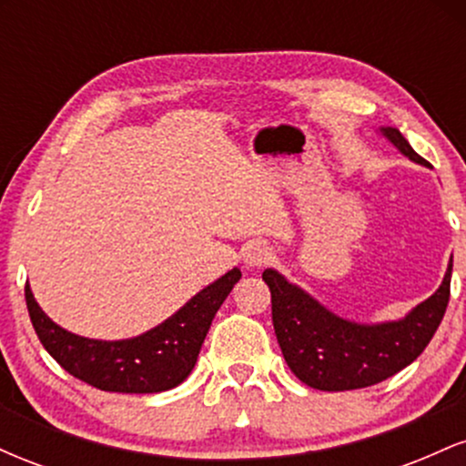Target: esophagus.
Masks as SVG:
<instances>
[{"label": "esophagus", "mask_w": 466, "mask_h": 466, "mask_svg": "<svg viewBox=\"0 0 466 466\" xmlns=\"http://www.w3.org/2000/svg\"><path fill=\"white\" fill-rule=\"evenodd\" d=\"M271 248L263 240H251V243L245 245L243 249H240V260H243V265L248 267V269H254V267H263L271 260Z\"/></svg>", "instance_id": "1"}]
</instances>
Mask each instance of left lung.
Wrapping results in <instances>:
<instances>
[{
	"mask_svg": "<svg viewBox=\"0 0 466 466\" xmlns=\"http://www.w3.org/2000/svg\"><path fill=\"white\" fill-rule=\"evenodd\" d=\"M379 131L411 162L430 166L399 129L381 127ZM451 267L453 260H449L441 287L405 318L377 324L339 318L302 287L289 282L280 271L265 269L263 280L271 291V319L287 366L309 388L324 392L386 381L425 350L441 326L449 302Z\"/></svg>",
	"mask_w": 466,
	"mask_h": 466,
	"instance_id": "8db88e82",
	"label": "left lung"
}]
</instances>
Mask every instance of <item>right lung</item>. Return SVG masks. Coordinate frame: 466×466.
Returning <instances> with one entry per match:
<instances>
[{"label": "right lung", "mask_w": 466, "mask_h": 466, "mask_svg": "<svg viewBox=\"0 0 466 466\" xmlns=\"http://www.w3.org/2000/svg\"><path fill=\"white\" fill-rule=\"evenodd\" d=\"M238 280L240 269L234 267L162 324L116 341L89 339L61 329L36 304L30 285H25V304L44 349L69 374L105 392L153 394L179 386L192 372L212 319Z\"/></svg>", "instance_id": "right-lung-1"}]
</instances>
